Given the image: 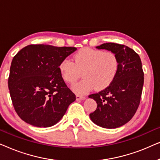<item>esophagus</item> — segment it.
Here are the masks:
<instances>
[{"label":"esophagus","mask_w":160,"mask_h":160,"mask_svg":"<svg viewBox=\"0 0 160 160\" xmlns=\"http://www.w3.org/2000/svg\"><path fill=\"white\" fill-rule=\"evenodd\" d=\"M86 98L84 97V96H80V95H76V100H85Z\"/></svg>","instance_id":"esophagus-1"}]
</instances>
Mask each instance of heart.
Returning <instances> with one entry per match:
<instances>
[{
  "mask_svg": "<svg viewBox=\"0 0 160 160\" xmlns=\"http://www.w3.org/2000/svg\"><path fill=\"white\" fill-rule=\"evenodd\" d=\"M73 60L62 59L59 64V71L62 79L68 84H73L82 71L84 78L72 87L77 95H85L95 88L97 90L107 88L119 71V60L111 52L82 48L74 54Z\"/></svg>",
  "mask_w": 160,
  "mask_h": 160,
  "instance_id": "obj_1",
  "label": "heart"
}]
</instances>
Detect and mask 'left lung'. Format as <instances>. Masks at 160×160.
Wrapping results in <instances>:
<instances>
[{"label":"left lung","mask_w":160,"mask_h":160,"mask_svg":"<svg viewBox=\"0 0 160 160\" xmlns=\"http://www.w3.org/2000/svg\"><path fill=\"white\" fill-rule=\"evenodd\" d=\"M96 48L113 52L119 66L116 78L107 88L89 95L98 104L89 117L101 128H117L128 123L138 108L144 82L141 60L134 50L124 45L106 43Z\"/></svg>","instance_id":"8db88e82"}]
</instances>
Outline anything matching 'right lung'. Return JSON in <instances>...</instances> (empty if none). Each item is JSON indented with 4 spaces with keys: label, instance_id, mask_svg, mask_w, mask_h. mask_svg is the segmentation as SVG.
I'll return each mask as SVG.
<instances>
[{
    "label": "right lung",
    "instance_id": "add662e5",
    "mask_svg": "<svg viewBox=\"0 0 160 160\" xmlns=\"http://www.w3.org/2000/svg\"><path fill=\"white\" fill-rule=\"evenodd\" d=\"M76 50V47L28 45L14 57L8 89L15 111L26 123L38 128L53 126L75 101V94L61 77L59 64Z\"/></svg>",
    "mask_w": 160,
    "mask_h": 160
}]
</instances>
